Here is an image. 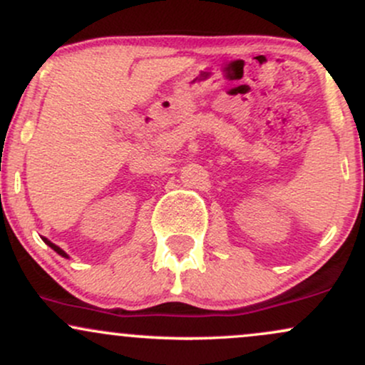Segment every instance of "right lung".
<instances>
[{
  "label": "right lung",
  "mask_w": 365,
  "mask_h": 365,
  "mask_svg": "<svg viewBox=\"0 0 365 365\" xmlns=\"http://www.w3.org/2000/svg\"><path fill=\"white\" fill-rule=\"evenodd\" d=\"M43 240H44V244H48L49 247H51V249L54 250V252H58V254H60L61 255V257H68V255H66V252H65V250H61L60 249V247H58V245H54L53 244V242H49L48 240V238H43Z\"/></svg>",
  "instance_id": "right-lung-1"
}]
</instances>
